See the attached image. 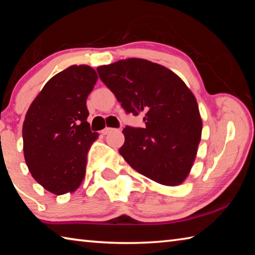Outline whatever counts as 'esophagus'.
<instances>
[{"instance_id":"34e87169","label":"esophagus","mask_w":255,"mask_h":255,"mask_svg":"<svg viewBox=\"0 0 255 255\" xmlns=\"http://www.w3.org/2000/svg\"><path fill=\"white\" fill-rule=\"evenodd\" d=\"M115 130V128H110V127H107V128H105L103 129V130L101 131L102 132V135H108V133L109 132H111V131H114Z\"/></svg>"}]
</instances>
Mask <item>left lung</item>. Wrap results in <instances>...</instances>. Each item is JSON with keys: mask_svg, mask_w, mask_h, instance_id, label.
I'll return each instance as SVG.
<instances>
[{"mask_svg": "<svg viewBox=\"0 0 255 255\" xmlns=\"http://www.w3.org/2000/svg\"><path fill=\"white\" fill-rule=\"evenodd\" d=\"M127 114H144L145 128L126 126L119 153L133 170L164 185L187 179L200 143L202 120L193 93L180 77L141 58L97 68Z\"/></svg>", "mask_w": 255, "mask_h": 255, "instance_id": "8db88e82", "label": "left lung"}]
</instances>
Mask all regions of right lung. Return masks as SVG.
Masks as SVG:
<instances>
[{
    "instance_id": "obj_1",
    "label": "right lung",
    "mask_w": 255,
    "mask_h": 255,
    "mask_svg": "<svg viewBox=\"0 0 255 255\" xmlns=\"http://www.w3.org/2000/svg\"><path fill=\"white\" fill-rule=\"evenodd\" d=\"M97 81L92 67H67L47 82L25 115V163L32 178L54 195L75 191L84 179L88 152L99 136L86 122V99Z\"/></svg>"
}]
</instances>
